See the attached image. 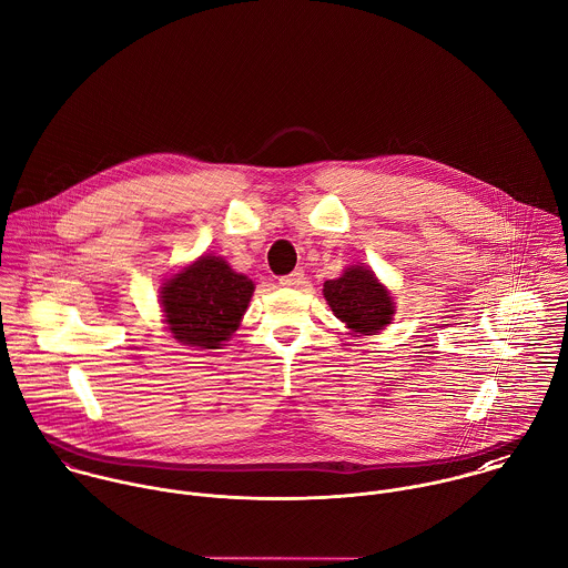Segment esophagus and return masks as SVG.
<instances>
[{
	"mask_svg": "<svg viewBox=\"0 0 568 568\" xmlns=\"http://www.w3.org/2000/svg\"><path fill=\"white\" fill-rule=\"evenodd\" d=\"M303 283H305V272H303V270H294L292 274H287V276L281 278V285H283V287H301Z\"/></svg>",
	"mask_w": 568,
	"mask_h": 568,
	"instance_id": "34e87169",
	"label": "esophagus"
}]
</instances>
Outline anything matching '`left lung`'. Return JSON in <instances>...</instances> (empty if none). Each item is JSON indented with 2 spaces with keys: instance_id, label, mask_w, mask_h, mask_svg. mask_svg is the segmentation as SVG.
<instances>
[{
  "instance_id": "1",
  "label": "left lung",
  "mask_w": 568,
  "mask_h": 568,
  "mask_svg": "<svg viewBox=\"0 0 568 568\" xmlns=\"http://www.w3.org/2000/svg\"><path fill=\"white\" fill-rule=\"evenodd\" d=\"M323 296L334 316L354 334H378L392 323L394 298L367 265H352L338 278L325 281Z\"/></svg>"
}]
</instances>
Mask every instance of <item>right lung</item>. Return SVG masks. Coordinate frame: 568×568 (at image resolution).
Masks as SVG:
<instances>
[{"mask_svg":"<svg viewBox=\"0 0 568 568\" xmlns=\"http://www.w3.org/2000/svg\"><path fill=\"white\" fill-rule=\"evenodd\" d=\"M254 283L221 256L203 254L161 287L170 334L190 347L219 349L241 325Z\"/></svg>","mask_w":568,"mask_h":568,"instance_id":"1","label":"right lung"}]
</instances>
